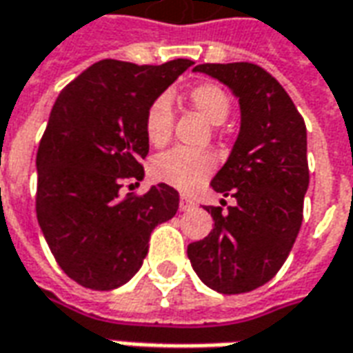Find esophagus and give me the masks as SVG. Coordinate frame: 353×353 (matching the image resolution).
I'll return each instance as SVG.
<instances>
[{"mask_svg": "<svg viewBox=\"0 0 353 353\" xmlns=\"http://www.w3.org/2000/svg\"><path fill=\"white\" fill-rule=\"evenodd\" d=\"M192 208H194V202L189 196L181 194V199H179V212H189Z\"/></svg>", "mask_w": 353, "mask_h": 353, "instance_id": "34e87169", "label": "esophagus"}]
</instances>
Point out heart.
Segmentation results:
<instances>
[{
    "mask_svg": "<svg viewBox=\"0 0 353 353\" xmlns=\"http://www.w3.org/2000/svg\"><path fill=\"white\" fill-rule=\"evenodd\" d=\"M187 98L194 109L212 124H221L230 111V100L227 92L214 83H199L187 90ZM174 124V109L166 94H161L149 101L143 113V134L147 141L154 147L168 143ZM217 168V159L210 151H191V149H172L154 157L149 164V174L154 181L166 183L177 191L192 192L206 181Z\"/></svg>",
    "mask_w": 353,
    "mask_h": 353,
    "instance_id": "1",
    "label": "heart"
}]
</instances>
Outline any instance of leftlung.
Wrapping results in <instances>:
<instances>
[{
    "instance_id": "left-lung-1",
    "label": "left lung",
    "mask_w": 353,
    "mask_h": 353,
    "mask_svg": "<svg viewBox=\"0 0 353 353\" xmlns=\"http://www.w3.org/2000/svg\"><path fill=\"white\" fill-rule=\"evenodd\" d=\"M194 72L234 92L242 123L229 161L210 183L236 204L206 206L214 230L189 244L187 255L208 288L248 293L276 276L301 229L310 181L306 126L289 94L261 65L200 64Z\"/></svg>"
}]
</instances>
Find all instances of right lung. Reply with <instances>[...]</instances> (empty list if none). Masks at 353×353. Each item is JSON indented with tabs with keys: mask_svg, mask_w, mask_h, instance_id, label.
Returning <instances> with one entry per match:
<instances>
[{
	"mask_svg": "<svg viewBox=\"0 0 353 353\" xmlns=\"http://www.w3.org/2000/svg\"><path fill=\"white\" fill-rule=\"evenodd\" d=\"M191 65L185 58L162 65L100 60L58 94L37 149L35 212L60 268L83 288L126 283L154 227L176 215L174 187L153 185L139 196H121V187L143 179L149 101Z\"/></svg>",
	"mask_w": 353,
	"mask_h": 353,
	"instance_id": "right-lung-1",
	"label": "right lung"
}]
</instances>
